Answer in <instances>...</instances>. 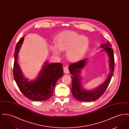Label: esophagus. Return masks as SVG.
Segmentation results:
<instances>
[{
	"label": "esophagus",
	"mask_w": 129,
	"mask_h": 129,
	"mask_svg": "<svg viewBox=\"0 0 129 129\" xmlns=\"http://www.w3.org/2000/svg\"><path fill=\"white\" fill-rule=\"evenodd\" d=\"M63 71L65 74H68L69 73V70L67 67H64L63 68Z\"/></svg>",
	"instance_id": "obj_1"
}]
</instances>
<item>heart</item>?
Here are the masks:
<instances>
[{
	"label": "heart",
	"mask_w": 129,
	"mask_h": 129,
	"mask_svg": "<svg viewBox=\"0 0 129 129\" xmlns=\"http://www.w3.org/2000/svg\"><path fill=\"white\" fill-rule=\"evenodd\" d=\"M89 45L87 37L75 32L67 31L59 34L56 39V43L51 44L50 49L55 55L59 56L61 51H66L68 60L75 62L86 54Z\"/></svg>",
	"instance_id": "heart-1"
}]
</instances>
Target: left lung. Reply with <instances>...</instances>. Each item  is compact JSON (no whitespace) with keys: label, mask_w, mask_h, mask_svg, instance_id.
Here are the masks:
<instances>
[{"label":"left lung","mask_w":129,"mask_h":129,"mask_svg":"<svg viewBox=\"0 0 129 129\" xmlns=\"http://www.w3.org/2000/svg\"><path fill=\"white\" fill-rule=\"evenodd\" d=\"M111 46V44L109 43H107V44H103L101 46V47L103 48L109 56L110 72L106 81L95 89L91 90H86L81 86L79 74L81 70L86 65V59L72 63L69 66L70 73L72 75L71 76L72 83V92L73 96L76 100L81 102L94 101L99 98L105 91L110 82L115 68L114 55Z\"/></svg>","instance_id":"left-lung-1"}]
</instances>
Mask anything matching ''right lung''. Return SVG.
I'll list each match as a JSON object with an SVG mask.
<instances>
[{"instance_id": "1", "label": "right lung", "mask_w": 129, "mask_h": 129, "mask_svg": "<svg viewBox=\"0 0 129 129\" xmlns=\"http://www.w3.org/2000/svg\"><path fill=\"white\" fill-rule=\"evenodd\" d=\"M24 40V37H22L16 45L13 69L14 79L20 90L26 98L34 101H46L53 96L56 81L63 75L62 65L60 63L48 64L46 62L37 79L28 81L23 76L17 62L19 49Z\"/></svg>"}]
</instances>
